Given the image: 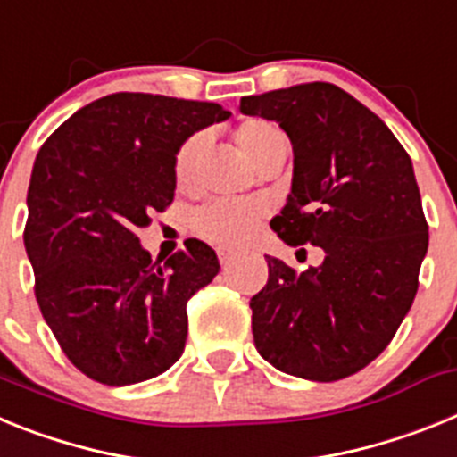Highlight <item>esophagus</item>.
Masks as SVG:
<instances>
[{
  "label": "esophagus",
  "mask_w": 457,
  "mask_h": 457,
  "mask_svg": "<svg viewBox=\"0 0 457 457\" xmlns=\"http://www.w3.org/2000/svg\"><path fill=\"white\" fill-rule=\"evenodd\" d=\"M217 256H220L221 268H228V265L233 263V258H236V253H233V252H226V249H220V252H217Z\"/></svg>",
  "instance_id": "34e87169"
}]
</instances>
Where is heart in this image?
<instances>
[{
	"label": "heart",
	"instance_id": "b5f03b06",
	"mask_svg": "<svg viewBox=\"0 0 457 457\" xmlns=\"http://www.w3.org/2000/svg\"><path fill=\"white\" fill-rule=\"evenodd\" d=\"M284 132L278 130L272 120L265 119H249L242 120L233 132L237 148L247 160H252L261 148L268 144L274 137H281ZM196 155H199V137H192L180 146L179 155H176V183L189 185L194 176V164H196ZM263 217V208L252 201H237V199H215L210 204L201 205L194 212L192 226L194 231L199 233L204 240L220 245V247H237L242 242L252 236L256 228L258 220Z\"/></svg>",
	"mask_w": 457,
	"mask_h": 457
}]
</instances>
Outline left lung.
<instances>
[{
	"label": "left lung",
	"mask_w": 457,
	"mask_h": 457,
	"mask_svg": "<svg viewBox=\"0 0 457 457\" xmlns=\"http://www.w3.org/2000/svg\"><path fill=\"white\" fill-rule=\"evenodd\" d=\"M240 112L277 120L293 144V185L272 228L290 247L325 252L302 274L265 256L268 284L249 302L256 350L295 378H348L389 345L419 288L428 224L410 155L334 84L247 96Z\"/></svg>",
	"instance_id": "1"
}]
</instances>
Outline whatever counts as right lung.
Listing matches in <instances>:
<instances>
[{"label": "right lung", "mask_w": 457, "mask_h": 457, "mask_svg": "<svg viewBox=\"0 0 457 457\" xmlns=\"http://www.w3.org/2000/svg\"><path fill=\"white\" fill-rule=\"evenodd\" d=\"M221 104L112 93L78 109L36 155L24 249L36 300L66 357L109 386L144 382L179 361L187 300L220 272L199 240L160 265L139 245L176 192V155Z\"/></svg>", "instance_id": "right-lung-1"}]
</instances>
